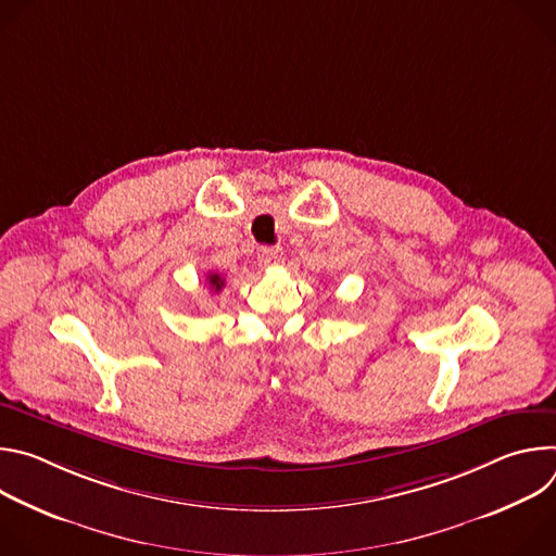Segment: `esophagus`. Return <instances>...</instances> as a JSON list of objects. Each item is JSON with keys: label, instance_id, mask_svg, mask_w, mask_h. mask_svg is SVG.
<instances>
[{"label": "esophagus", "instance_id": "esophagus-1", "mask_svg": "<svg viewBox=\"0 0 556 556\" xmlns=\"http://www.w3.org/2000/svg\"><path fill=\"white\" fill-rule=\"evenodd\" d=\"M257 262H260V266H264V268H275V266H279V262H281V251H279V249H273V247H262L260 253H257Z\"/></svg>", "mask_w": 556, "mask_h": 556}]
</instances>
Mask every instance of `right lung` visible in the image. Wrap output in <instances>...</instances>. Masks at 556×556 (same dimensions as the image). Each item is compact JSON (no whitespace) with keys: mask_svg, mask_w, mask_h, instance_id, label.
I'll return each instance as SVG.
<instances>
[{"mask_svg":"<svg viewBox=\"0 0 556 556\" xmlns=\"http://www.w3.org/2000/svg\"><path fill=\"white\" fill-rule=\"evenodd\" d=\"M206 283H208V288L213 290V292H219L224 286H226V281L217 275V273H208V277H206Z\"/></svg>","mask_w":556,"mask_h":556,"instance_id":"obj_1","label":"right lung"}]
</instances>
